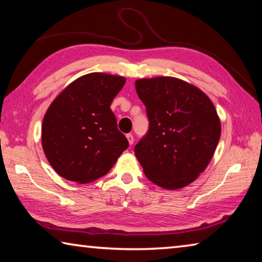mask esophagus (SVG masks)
I'll return each mask as SVG.
<instances>
[{
  "label": "esophagus",
  "mask_w": 262,
  "mask_h": 262,
  "mask_svg": "<svg viewBox=\"0 0 262 262\" xmlns=\"http://www.w3.org/2000/svg\"><path fill=\"white\" fill-rule=\"evenodd\" d=\"M126 136H127V140H128V142H129L130 145L134 143V136H133L132 134H127Z\"/></svg>",
  "instance_id": "esophagus-1"
}]
</instances>
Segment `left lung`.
Returning <instances> with one entry per match:
<instances>
[{"label": "left lung", "instance_id": "left-lung-1", "mask_svg": "<svg viewBox=\"0 0 262 262\" xmlns=\"http://www.w3.org/2000/svg\"><path fill=\"white\" fill-rule=\"evenodd\" d=\"M145 106L149 128L134 151L151 183L178 189L198 178L214 155L221 121L200 89L174 77L135 82Z\"/></svg>", "mask_w": 262, "mask_h": 262}]
</instances>
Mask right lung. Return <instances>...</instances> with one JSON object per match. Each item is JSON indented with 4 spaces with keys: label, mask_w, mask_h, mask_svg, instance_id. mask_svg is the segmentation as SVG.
<instances>
[{
    "label": "right lung",
    "mask_w": 262,
    "mask_h": 262,
    "mask_svg": "<svg viewBox=\"0 0 262 262\" xmlns=\"http://www.w3.org/2000/svg\"><path fill=\"white\" fill-rule=\"evenodd\" d=\"M125 82L115 75H84L48 107L41 128L42 149L62 178L79 184L95 181L128 148L110 107Z\"/></svg>",
    "instance_id": "add662e5"
}]
</instances>
